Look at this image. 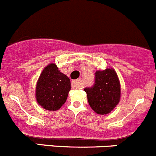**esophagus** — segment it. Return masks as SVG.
<instances>
[{"label": "esophagus", "mask_w": 156, "mask_h": 156, "mask_svg": "<svg viewBox=\"0 0 156 156\" xmlns=\"http://www.w3.org/2000/svg\"><path fill=\"white\" fill-rule=\"evenodd\" d=\"M82 86H83V84L80 79H77L72 81V87L74 88H82Z\"/></svg>", "instance_id": "1"}]
</instances>
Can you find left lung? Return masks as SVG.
<instances>
[{
    "instance_id": "left-lung-1",
    "label": "left lung",
    "mask_w": 156,
    "mask_h": 156,
    "mask_svg": "<svg viewBox=\"0 0 156 156\" xmlns=\"http://www.w3.org/2000/svg\"><path fill=\"white\" fill-rule=\"evenodd\" d=\"M88 102L98 114H108L117 106L120 99V83L113 68H106L95 72V85L84 89Z\"/></svg>"
}]
</instances>
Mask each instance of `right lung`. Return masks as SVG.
<instances>
[{
  "mask_svg": "<svg viewBox=\"0 0 156 156\" xmlns=\"http://www.w3.org/2000/svg\"><path fill=\"white\" fill-rule=\"evenodd\" d=\"M71 88L70 78L51 63L45 67L36 82V102L47 110H58L65 103Z\"/></svg>",
  "mask_w": 156,
  "mask_h": 156,
  "instance_id": "1",
  "label": "right lung"
}]
</instances>
